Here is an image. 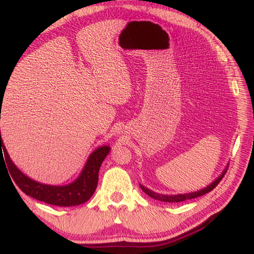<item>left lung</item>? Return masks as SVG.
Returning a JSON list of instances; mask_svg holds the SVG:
<instances>
[{"instance_id": "obj_1", "label": "left lung", "mask_w": 254, "mask_h": 254, "mask_svg": "<svg viewBox=\"0 0 254 254\" xmlns=\"http://www.w3.org/2000/svg\"><path fill=\"white\" fill-rule=\"evenodd\" d=\"M227 168H229V165H227L225 167V170L222 172V174L220 175V176L212 181V184H210L209 186H207L206 188H204V189H201L199 191H196V192H191V193H185V194H177V195H165V194H160V193H157V192H153L151 190L147 189V188H145L144 186H140V189L144 191L147 195H149V196L154 198V199H158V200H161V201H165V203H179V201H184V200H187V199H191V198H195V197H198V196H201V195H204L208 192L212 191L214 188H216L218 186V184L220 183L221 180H222V178L224 177L225 173L227 172Z\"/></svg>"}]
</instances>
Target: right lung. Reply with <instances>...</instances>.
<instances>
[{
    "label": "right lung",
    "mask_w": 254,
    "mask_h": 254,
    "mask_svg": "<svg viewBox=\"0 0 254 254\" xmlns=\"http://www.w3.org/2000/svg\"><path fill=\"white\" fill-rule=\"evenodd\" d=\"M109 151V146H102L91 153L79 177L74 183L66 186L44 185L25 176L12 163L7 151H6L0 132V161L3 159L4 163L7 165L10 177L14 179L19 189L31 197L55 206H77L89 200L95 192L97 181H99L100 167Z\"/></svg>",
    "instance_id": "obj_1"
}]
</instances>
